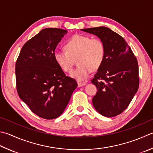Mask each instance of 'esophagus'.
<instances>
[{"mask_svg": "<svg viewBox=\"0 0 153 153\" xmlns=\"http://www.w3.org/2000/svg\"><path fill=\"white\" fill-rule=\"evenodd\" d=\"M86 83L85 82H78V87H81L82 86H85Z\"/></svg>", "mask_w": 153, "mask_h": 153, "instance_id": "esophagus-1", "label": "esophagus"}]
</instances>
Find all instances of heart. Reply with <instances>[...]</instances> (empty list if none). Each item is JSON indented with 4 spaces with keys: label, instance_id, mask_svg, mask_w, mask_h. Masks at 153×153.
Returning a JSON list of instances; mask_svg holds the SVG:
<instances>
[{
    "label": "heart",
    "instance_id": "1",
    "mask_svg": "<svg viewBox=\"0 0 153 153\" xmlns=\"http://www.w3.org/2000/svg\"><path fill=\"white\" fill-rule=\"evenodd\" d=\"M65 50H55L54 59L65 72L70 73L76 62L78 67L71 76L79 80H85L93 71L102 65L105 56V47L100 39L76 34L65 43Z\"/></svg>",
    "mask_w": 153,
    "mask_h": 153
}]
</instances>
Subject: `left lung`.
<instances>
[{
  "mask_svg": "<svg viewBox=\"0 0 153 153\" xmlns=\"http://www.w3.org/2000/svg\"><path fill=\"white\" fill-rule=\"evenodd\" d=\"M103 42L105 56L92 83L97 92L93 98L97 111L113 117L125 110L139 86V65L131 47L119 34L105 27L81 29Z\"/></svg>",
  "mask_w": 153,
  "mask_h": 153,
  "instance_id": "left-lung-1",
  "label": "left lung"
}]
</instances>
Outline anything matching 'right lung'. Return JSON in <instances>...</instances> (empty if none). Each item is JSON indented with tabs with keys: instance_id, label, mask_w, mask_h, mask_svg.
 Segmentation results:
<instances>
[{
	"instance_id": "right-lung-1",
	"label": "right lung",
	"mask_w": 153,
	"mask_h": 153,
	"mask_svg": "<svg viewBox=\"0 0 153 153\" xmlns=\"http://www.w3.org/2000/svg\"><path fill=\"white\" fill-rule=\"evenodd\" d=\"M66 30L47 28L23 46L16 62V90L32 112L45 119L59 117L77 87L56 64L53 53Z\"/></svg>"
}]
</instances>
